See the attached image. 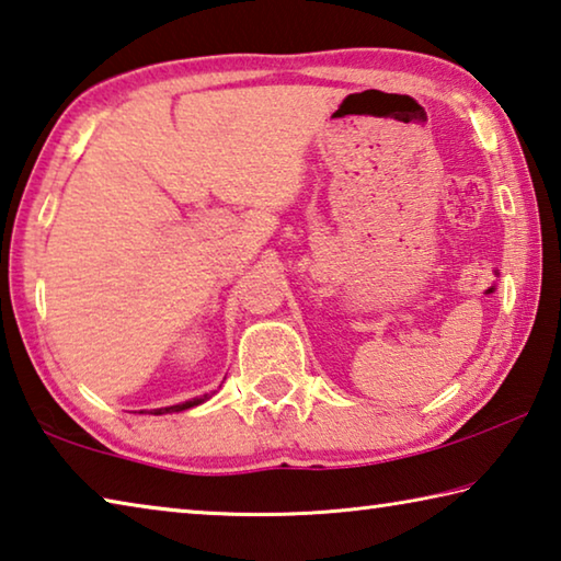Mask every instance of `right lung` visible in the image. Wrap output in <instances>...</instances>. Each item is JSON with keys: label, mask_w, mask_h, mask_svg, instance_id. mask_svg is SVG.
<instances>
[{"label": "right lung", "mask_w": 561, "mask_h": 561, "mask_svg": "<svg viewBox=\"0 0 561 561\" xmlns=\"http://www.w3.org/2000/svg\"><path fill=\"white\" fill-rule=\"evenodd\" d=\"M207 398L210 396H201V398H190V401H185V403H175V405H165V408H153V411H150V415H165V413H180V411H187V408H195V405H201V403H205ZM144 413V411H140Z\"/></svg>", "instance_id": "add662e5"}]
</instances>
